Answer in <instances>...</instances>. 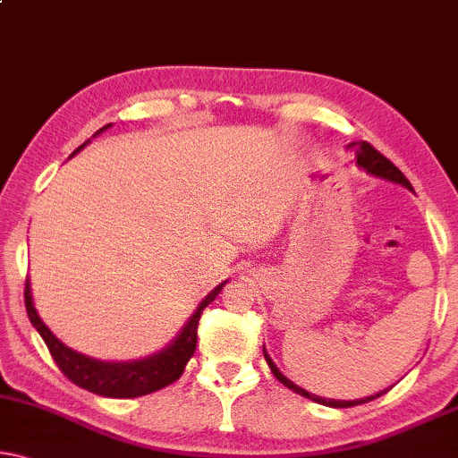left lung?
<instances>
[{
	"mask_svg": "<svg viewBox=\"0 0 458 458\" xmlns=\"http://www.w3.org/2000/svg\"><path fill=\"white\" fill-rule=\"evenodd\" d=\"M348 151L352 153V156H354V161H356V165L360 167V170H364L367 174H370V175H377V178H381V180H386V182H393V184H401V186H405L407 190H413L411 188V184H410V180L405 178L403 174H401L395 165L391 164L389 159H386L385 156H381V153H378L375 147L372 145H369L367 140H354V143H350L348 145ZM264 358H266V362H268V367H270V370H272V375L278 378L280 383H283L284 386H288V389L291 391H294V393H299V395H302V397H307V399H311V401H315V403H321V405H327V407H354V405H360V403H369V401H372V399H377V397H381V395H385L386 391L391 389H385V391H378V393H375V395H369V397H364V399H354V401H342V399H326V397H319V395H315V393H309L307 389H302V386H299V385H294L291 378H286L283 372L278 370V367L276 364L272 362V358L268 356V352H266V346H264Z\"/></svg>",
	"mask_w": 458,
	"mask_h": 458,
	"instance_id": "8db88e82",
	"label": "left lung"
}]
</instances>
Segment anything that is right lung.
<instances>
[{
	"label": "right lung",
	"mask_w": 458,
	"mask_h": 458,
	"mask_svg": "<svg viewBox=\"0 0 458 458\" xmlns=\"http://www.w3.org/2000/svg\"><path fill=\"white\" fill-rule=\"evenodd\" d=\"M110 126L112 124L102 126L96 135H100V132L110 129ZM88 143L89 140H86L81 147H77V149L72 153V157L75 153H80ZM225 284H227V280H223L219 286H215L213 291L200 301V305L194 309V313L190 315V319L184 323V327L180 329V334L175 335L164 350H159L156 354L147 358L126 360V362L98 360V358L86 356L81 354V352L65 346V344H63L59 337L45 326V321L40 319L37 307H34L30 276L26 278L24 301H26L28 319H30L34 329H37L42 340H45L53 360L57 362V367L61 369L63 375L69 378V381L75 383L77 386H81V389L96 393V395H102V397L132 399L140 395H149V393L164 389V386L178 381L182 372L186 369L188 360L194 356L196 337H199L196 335V329H199L200 315L205 311V307L216 299V294L223 291Z\"/></svg>",
	"instance_id": "right-lung-1"
}]
</instances>
